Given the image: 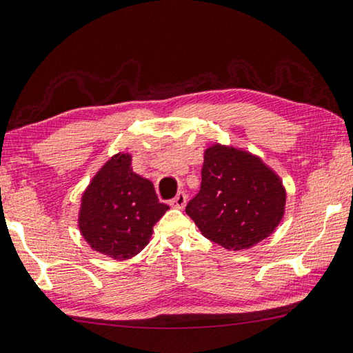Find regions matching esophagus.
Segmentation results:
<instances>
[{
    "label": "esophagus",
    "instance_id": "1",
    "mask_svg": "<svg viewBox=\"0 0 353 353\" xmlns=\"http://www.w3.org/2000/svg\"><path fill=\"white\" fill-rule=\"evenodd\" d=\"M171 207H176V208H183L185 203H187V194L181 191V193H177V196L174 199H171Z\"/></svg>",
    "mask_w": 353,
    "mask_h": 353
}]
</instances>
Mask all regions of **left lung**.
I'll list each match as a JSON object with an SVG mask.
<instances>
[{
  "label": "left lung",
  "mask_w": 353,
  "mask_h": 353,
  "mask_svg": "<svg viewBox=\"0 0 353 353\" xmlns=\"http://www.w3.org/2000/svg\"><path fill=\"white\" fill-rule=\"evenodd\" d=\"M284 205L283 183L261 159L214 145L205 151L201 190L185 211L207 239L243 250L273 233Z\"/></svg>",
  "instance_id": "obj_1"
}]
</instances>
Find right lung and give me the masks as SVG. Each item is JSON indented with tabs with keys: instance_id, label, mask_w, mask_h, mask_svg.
I'll use <instances>...</instances> for the list:
<instances>
[{
	"instance_id": "1",
	"label": "right lung",
	"mask_w": 353,
	"mask_h": 353,
	"mask_svg": "<svg viewBox=\"0 0 353 353\" xmlns=\"http://www.w3.org/2000/svg\"><path fill=\"white\" fill-rule=\"evenodd\" d=\"M166 210L152 183L132 172L131 156L117 154L83 194L79 227L95 252L123 261L142 252Z\"/></svg>"
}]
</instances>
